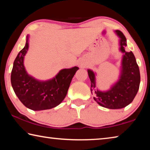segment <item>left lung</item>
<instances>
[{
	"label": "left lung",
	"instance_id": "left-lung-1",
	"mask_svg": "<svg viewBox=\"0 0 150 150\" xmlns=\"http://www.w3.org/2000/svg\"><path fill=\"white\" fill-rule=\"evenodd\" d=\"M116 32L120 38V50L124 53L122 59V67L120 79L106 92L95 90V75L91 70H88L91 80V91L94 92V100L98 105L110 109H118L125 107L132 102L138 93L140 73L135 56L132 52H126V38L120 30Z\"/></svg>",
	"mask_w": 150,
	"mask_h": 150
}]
</instances>
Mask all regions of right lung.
Returning a JSON list of instances; mask_svg holds the SVG:
<instances>
[{
    "label": "right lung",
    "mask_w": 150,
    "mask_h": 150,
    "mask_svg": "<svg viewBox=\"0 0 150 150\" xmlns=\"http://www.w3.org/2000/svg\"><path fill=\"white\" fill-rule=\"evenodd\" d=\"M28 49V38L26 45L18 53L11 72V84L19 100L33 110L54 108L67 95L77 67L61 70L52 80L39 81L28 75L24 66V57Z\"/></svg>",
    "instance_id": "obj_1"
}]
</instances>
